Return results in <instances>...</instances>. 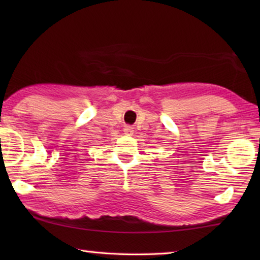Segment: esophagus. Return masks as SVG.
Returning a JSON list of instances; mask_svg holds the SVG:
<instances>
[{
    "mask_svg": "<svg viewBox=\"0 0 260 260\" xmlns=\"http://www.w3.org/2000/svg\"><path fill=\"white\" fill-rule=\"evenodd\" d=\"M124 132H125V134H127V135H132L133 134V127L132 126H125V128H124Z\"/></svg>",
    "mask_w": 260,
    "mask_h": 260,
    "instance_id": "34e87169",
    "label": "esophagus"
}]
</instances>
